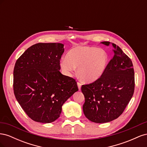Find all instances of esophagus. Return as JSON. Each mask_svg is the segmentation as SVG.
I'll return each instance as SVG.
<instances>
[{"mask_svg":"<svg viewBox=\"0 0 147 147\" xmlns=\"http://www.w3.org/2000/svg\"><path fill=\"white\" fill-rule=\"evenodd\" d=\"M77 85H78L79 90H81V87H82V83H80V82H78L77 83Z\"/></svg>","mask_w":147,"mask_h":147,"instance_id":"esophagus-1","label":"esophagus"}]
</instances>
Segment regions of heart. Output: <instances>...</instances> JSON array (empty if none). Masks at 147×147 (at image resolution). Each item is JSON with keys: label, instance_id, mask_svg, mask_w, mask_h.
Instances as JSON below:
<instances>
[{"label": "heart", "instance_id": "heart-1", "mask_svg": "<svg viewBox=\"0 0 147 147\" xmlns=\"http://www.w3.org/2000/svg\"><path fill=\"white\" fill-rule=\"evenodd\" d=\"M108 53L102 48L88 46H77L67 53L66 58L61 61L64 72L70 75L78 67L79 77L83 81L92 82L99 79L107 67Z\"/></svg>", "mask_w": 147, "mask_h": 147}]
</instances>
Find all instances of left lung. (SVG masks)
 <instances>
[{
	"label": "left lung",
	"mask_w": 147,
	"mask_h": 147,
	"mask_svg": "<svg viewBox=\"0 0 147 147\" xmlns=\"http://www.w3.org/2000/svg\"><path fill=\"white\" fill-rule=\"evenodd\" d=\"M101 43L110 46L109 42ZM114 56L105 72L97 80L82 86L85 98L83 113L90 121L104 123L117 119L124 112L134 92V70L131 59L112 43Z\"/></svg>",
	"instance_id": "left-lung-1"
}]
</instances>
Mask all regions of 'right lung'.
I'll return each mask as SVG.
<instances>
[{
  "mask_svg": "<svg viewBox=\"0 0 147 147\" xmlns=\"http://www.w3.org/2000/svg\"><path fill=\"white\" fill-rule=\"evenodd\" d=\"M64 51L62 43H38L28 48L16 62L14 94L35 121H55L60 117L64 102L78 90L75 80L59 71Z\"/></svg>",
  "mask_w": 147,
  "mask_h": 147,
  "instance_id": "add662e5",
  "label": "right lung"
}]
</instances>
